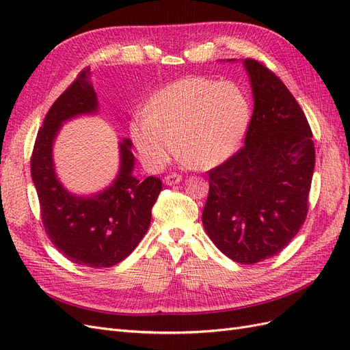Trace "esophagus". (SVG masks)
Returning <instances> with one entry per match:
<instances>
[{"label": "esophagus", "instance_id": "34e87169", "mask_svg": "<svg viewBox=\"0 0 350 350\" xmlns=\"http://www.w3.org/2000/svg\"><path fill=\"white\" fill-rule=\"evenodd\" d=\"M181 181H183V176H181V175H176V174L167 175V176H165V179H163V183H165L166 185H175V184H179Z\"/></svg>", "mask_w": 350, "mask_h": 350}]
</instances>
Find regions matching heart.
<instances>
[{
    "label": "heart",
    "instance_id": "1",
    "mask_svg": "<svg viewBox=\"0 0 350 350\" xmlns=\"http://www.w3.org/2000/svg\"><path fill=\"white\" fill-rule=\"evenodd\" d=\"M250 100L237 84L188 77L157 90L147 113L130 124L133 142L150 167L163 166L176 152L189 165L216 167L234 156L245 139Z\"/></svg>",
    "mask_w": 350,
    "mask_h": 350
}]
</instances>
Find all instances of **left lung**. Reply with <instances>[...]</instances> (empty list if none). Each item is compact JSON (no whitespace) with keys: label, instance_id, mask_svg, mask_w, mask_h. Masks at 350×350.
Returning a JSON list of instances; mask_svg holds the SVG:
<instances>
[{"label":"left lung","instance_id":"left-lung-1","mask_svg":"<svg viewBox=\"0 0 350 350\" xmlns=\"http://www.w3.org/2000/svg\"><path fill=\"white\" fill-rule=\"evenodd\" d=\"M242 64L254 99L245 146L208 172L203 226L226 257L254 264L279 254L304 225L315 150L283 81L257 61Z\"/></svg>","mask_w":350,"mask_h":350}]
</instances>
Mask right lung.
I'll return each instance as SVG.
<instances>
[{"label": "right lung", "instance_id": "1", "mask_svg": "<svg viewBox=\"0 0 350 350\" xmlns=\"http://www.w3.org/2000/svg\"><path fill=\"white\" fill-rule=\"evenodd\" d=\"M86 68L48 111L30 159L40 216L55 248L70 261L88 267H112L139 245L150 226L152 207L162 189L161 178L134 176L130 139L118 143L120 167L112 183L92 194H74L59 181L54 144L61 126L84 115H96L99 102Z\"/></svg>", "mask_w": 350, "mask_h": 350}]
</instances>
